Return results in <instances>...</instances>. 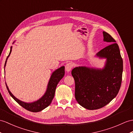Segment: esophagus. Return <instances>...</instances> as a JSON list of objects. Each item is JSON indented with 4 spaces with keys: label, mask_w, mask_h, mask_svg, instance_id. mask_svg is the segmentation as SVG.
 Listing matches in <instances>:
<instances>
[{
    "label": "esophagus",
    "mask_w": 133,
    "mask_h": 133,
    "mask_svg": "<svg viewBox=\"0 0 133 133\" xmlns=\"http://www.w3.org/2000/svg\"><path fill=\"white\" fill-rule=\"evenodd\" d=\"M73 66V64L72 63H68V64H66L65 65V70L66 72H70V70L72 69V68Z\"/></svg>",
    "instance_id": "esophagus-1"
}]
</instances>
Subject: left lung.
Listing matches in <instances>:
<instances>
[{
	"instance_id": "obj_1",
	"label": "left lung",
	"mask_w": 133,
	"mask_h": 133,
	"mask_svg": "<svg viewBox=\"0 0 133 133\" xmlns=\"http://www.w3.org/2000/svg\"><path fill=\"white\" fill-rule=\"evenodd\" d=\"M103 40L110 44L96 56L107 59L104 68L76 67L72 71L75 81V98L79 105L89 110L104 107L117 96L120 89L123 61L119 47L111 35L103 32Z\"/></svg>"
}]
</instances>
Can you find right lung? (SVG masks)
Instances as JSON below:
<instances>
[{
  "label": "right lung",
  "mask_w": 133,
  "mask_h": 133,
  "mask_svg": "<svg viewBox=\"0 0 133 133\" xmlns=\"http://www.w3.org/2000/svg\"><path fill=\"white\" fill-rule=\"evenodd\" d=\"M12 48V47H11L10 52H9L8 56L7 57V59H6L5 63L4 64V68L5 66L8 57L9 56L11 53ZM64 74L65 67L64 66L60 67V68L56 69L55 71H54L53 73L52 74L49 82H48L47 90L46 92H45L44 95L42 96L41 99L38 100L37 101H35L33 103H25L18 100L12 94L10 91H9L6 83L5 85L6 86H7V89L8 90L9 94L16 102L18 103L22 107L28 110L29 111L33 112H38L42 111V110L47 107L51 104L52 100L54 97L55 92V90L57 84L63 78Z\"/></svg>",
  "instance_id": "right-lung-1"
}]
</instances>
